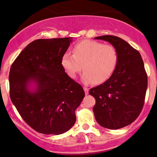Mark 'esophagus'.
<instances>
[{
  "mask_svg": "<svg viewBox=\"0 0 157 157\" xmlns=\"http://www.w3.org/2000/svg\"><path fill=\"white\" fill-rule=\"evenodd\" d=\"M83 89L85 91V93H86V94L87 95L88 94H89V89H88V88H86V87H84Z\"/></svg>",
  "mask_w": 157,
  "mask_h": 157,
  "instance_id": "obj_1",
  "label": "esophagus"
}]
</instances>
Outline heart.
<instances>
[{"mask_svg": "<svg viewBox=\"0 0 157 157\" xmlns=\"http://www.w3.org/2000/svg\"><path fill=\"white\" fill-rule=\"evenodd\" d=\"M118 62V52L113 45L94 40H82L74 46L73 54L66 52L61 65L68 76L75 78L82 68L81 80L86 84H101L112 75Z\"/></svg>", "mask_w": 157, "mask_h": 157, "instance_id": "obj_1", "label": "heart"}]
</instances>
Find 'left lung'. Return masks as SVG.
Returning <instances> with one entry per match:
<instances>
[{
    "label": "left lung",
    "mask_w": 157,
    "mask_h": 157,
    "mask_svg": "<svg viewBox=\"0 0 157 157\" xmlns=\"http://www.w3.org/2000/svg\"><path fill=\"white\" fill-rule=\"evenodd\" d=\"M94 39L108 41L118 52L117 65L112 75L89 91L96 100L93 111L97 122L102 127L116 130L130 125L141 112L147 74L140 52L124 40L113 35Z\"/></svg>",
    "instance_id": "1"
}]
</instances>
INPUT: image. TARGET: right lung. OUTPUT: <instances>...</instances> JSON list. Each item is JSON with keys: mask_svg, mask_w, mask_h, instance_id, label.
<instances>
[{"mask_svg": "<svg viewBox=\"0 0 157 157\" xmlns=\"http://www.w3.org/2000/svg\"><path fill=\"white\" fill-rule=\"evenodd\" d=\"M71 41V37L36 40L11 66V100L23 120L41 134L58 135L69 130L85 97L82 86L61 65Z\"/></svg>", "mask_w": 157, "mask_h": 157, "instance_id": "right-lung-1", "label": "right lung"}]
</instances>
